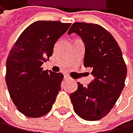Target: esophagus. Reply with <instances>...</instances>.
<instances>
[{
  "instance_id": "obj_1",
  "label": "esophagus",
  "mask_w": 133,
  "mask_h": 133,
  "mask_svg": "<svg viewBox=\"0 0 133 133\" xmlns=\"http://www.w3.org/2000/svg\"><path fill=\"white\" fill-rule=\"evenodd\" d=\"M64 79H69V75H66V74H65V75L64 76Z\"/></svg>"
}]
</instances>
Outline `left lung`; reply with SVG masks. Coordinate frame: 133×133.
Segmentation results:
<instances>
[{
	"mask_svg": "<svg viewBox=\"0 0 133 133\" xmlns=\"http://www.w3.org/2000/svg\"><path fill=\"white\" fill-rule=\"evenodd\" d=\"M75 32L85 44L83 64L92 69L94 80L70 94L75 113L88 121L99 120L115 105L124 87L127 65L121 49L105 28L96 23H74L68 34Z\"/></svg>",
	"mask_w": 133,
	"mask_h": 133,
	"instance_id": "obj_1",
	"label": "left lung"
}]
</instances>
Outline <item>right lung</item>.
Returning a JSON list of instances; mask_svg holds the SVG:
<instances>
[{"label":"right lung","mask_w":133,"mask_h":133,"mask_svg":"<svg viewBox=\"0 0 133 133\" xmlns=\"http://www.w3.org/2000/svg\"><path fill=\"white\" fill-rule=\"evenodd\" d=\"M71 23L37 21L15 42L6 60L5 82L12 101L20 113L39 118L51 110L64 78L61 73L43 70L51 56L55 43Z\"/></svg>","instance_id":"add662e5"}]
</instances>
